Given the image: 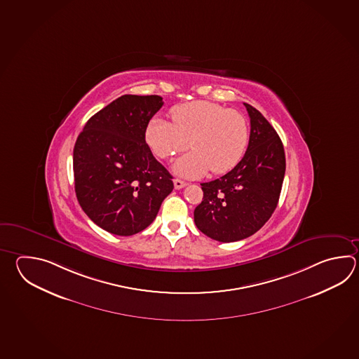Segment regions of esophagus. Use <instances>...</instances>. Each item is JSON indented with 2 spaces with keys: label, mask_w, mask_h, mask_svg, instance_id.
Wrapping results in <instances>:
<instances>
[{
  "label": "esophagus",
  "mask_w": 359,
  "mask_h": 359,
  "mask_svg": "<svg viewBox=\"0 0 359 359\" xmlns=\"http://www.w3.org/2000/svg\"><path fill=\"white\" fill-rule=\"evenodd\" d=\"M185 185H187V183L183 182V180H180V179H174V187H175V189H182V188H184Z\"/></svg>",
  "instance_id": "obj_1"
}]
</instances>
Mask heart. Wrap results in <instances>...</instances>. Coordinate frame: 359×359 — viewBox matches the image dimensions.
<instances>
[{"mask_svg":"<svg viewBox=\"0 0 359 359\" xmlns=\"http://www.w3.org/2000/svg\"><path fill=\"white\" fill-rule=\"evenodd\" d=\"M170 114L172 123L161 117L148 123L146 142L162 160L193 148L175 162L177 174L198 177L210 168L213 174H224L242 160L249 142L248 121L242 112L196 101L176 106Z\"/></svg>","mask_w":359,"mask_h":359,"instance_id":"obj_1","label":"heart"}]
</instances>
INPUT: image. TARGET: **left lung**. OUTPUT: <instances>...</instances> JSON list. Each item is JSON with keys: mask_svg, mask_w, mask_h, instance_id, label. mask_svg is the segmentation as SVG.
Returning a JSON list of instances; mask_svg holds the SVG:
<instances>
[{"mask_svg": "<svg viewBox=\"0 0 359 359\" xmlns=\"http://www.w3.org/2000/svg\"><path fill=\"white\" fill-rule=\"evenodd\" d=\"M250 118L248 148L231 171L202 183L203 201L194 222L217 242H238L257 233L278 205L285 175V152L276 130L253 106L244 103Z\"/></svg>", "mask_w": 359, "mask_h": 359, "instance_id": "8db88e82", "label": "left lung"}]
</instances>
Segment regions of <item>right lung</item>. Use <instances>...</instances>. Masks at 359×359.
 I'll use <instances>...</instances> for the list:
<instances>
[{
    "label": "right lung",
    "instance_id": "right-lung-1",
    "mask_svg": "<svg viewBox=\"0 0 359 359\" xmlns=\"http://www.w3.org/2000/svg\"><path fill=\"white\" fill-rule=\"evenodd\" d=\"M160 95H124L90 117L74 146L75 193L83 211L111 234L149 226L174 189L172 176L146 143Z\"/></svg>",
    "mask_w": 359,
    "mask_h": 359
}]
</instances>
